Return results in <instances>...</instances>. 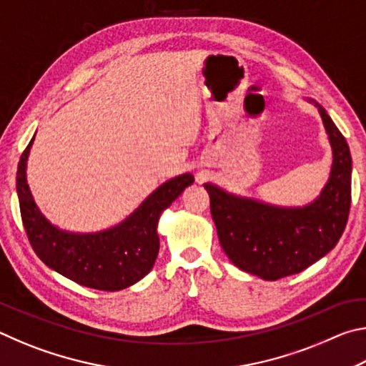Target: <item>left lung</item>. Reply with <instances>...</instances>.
I'll list each match as a JSON object with an SVG mask.
<instances>
[{"label": "left lung", "mask_w": 366, "mask_h": 366, "mask_svg": "<svg viewBox=\"0 0 366 366\" xmlns=\"http://www.w3.org/2000/svg\"><path fill=\"white\" fill-rule=\"evenodd\" d=\"M332 152L330 177L313 202L280 207L207 182L219 244L245 272L276 281L308 268L339 242L350 209L352 157L344 135L317 102Z\"/></svg>", "instance_id": "obj_1"}]
</instances>
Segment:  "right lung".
<instances>
[{
	"label": "right lung",
	"instance_id": "1",
	"mask_svg": "<svg viewBox=\"0 0 366 366\" xmlns=\"http://www.w3.org/2000/svg\"><path fill=\"white\" fill-rule=\"evenodd\" d=\"M35 135L17 166L16 189L24 227L30 245L48 268L80 286L98 290H122L152 271L158 257L161 214L194 184L185 172L152 192L137 209L113 227L97 232H74L53 224L40 212L27 184V161Z\"/></svg>",
	"mask_w": 366,
	"mask_h": 366
}]
</instances>
